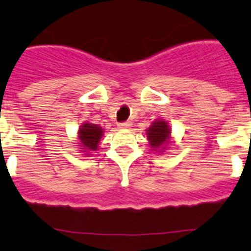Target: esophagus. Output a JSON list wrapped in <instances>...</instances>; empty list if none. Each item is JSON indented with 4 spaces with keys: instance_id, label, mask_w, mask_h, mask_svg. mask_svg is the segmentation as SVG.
Returning a JSON list of instances; mask_svg holds the SVG:
<instances>
[{
    "instance_id": "obj_1",
    "label": "esophagus",
    "mask_w": 251,
    "mask_h": 251,
    "mask_svg": "<svg viewBox=\"0 0 251 251\" xmlns=\"http://www.w3.org/2000/svg\"><path fill=\"white\" fill-rule=\"evenodd\" d=\"M131 125H132V124L130 123V121H125V123H120L119 124V128H128V127H131Z\"/></svg>"
}]
</instances>
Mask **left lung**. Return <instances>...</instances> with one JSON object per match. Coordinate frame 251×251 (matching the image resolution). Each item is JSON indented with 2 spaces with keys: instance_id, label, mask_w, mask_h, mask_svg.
I'll list each match as a JSON object with an SVG mask.
<instances>
[{
  "instance_id": "8db88e82",
  "label": "left lung",
  "mask_w": 251,
  "mask_h": 251,
  "mask_svg": "<svg viewBox=\"0 0 251 251\" xmlns=\"http://www.w3.org/2000/svg\"><path fill=\"white\" fill-rule=\"evenodd\" d=\"M170 127L167 121L157 120L152 123V125L147 130V140L150 141V146L153 151L159 150L163 152L169 143L170 138Z\"/></svg>"
}]
</instances>
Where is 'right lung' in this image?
Wrapping results in <instances>:
<instances>
[{"label":"right lung","instance_id":"1","mask_svg":"<svg viewBox=\"0 0 251 251\" xmlns=\"http://www.w3.org/2000/svg\"><path fill=\"white\" fill-rule=\"evenodd\" d=\"M103 133V128L100 126L96 124H83L78 130V140L82 150H86L84 152L97 151Z\"/></svg>","mask_w":251,"mask_h":251}]
</instances>
